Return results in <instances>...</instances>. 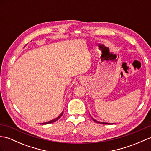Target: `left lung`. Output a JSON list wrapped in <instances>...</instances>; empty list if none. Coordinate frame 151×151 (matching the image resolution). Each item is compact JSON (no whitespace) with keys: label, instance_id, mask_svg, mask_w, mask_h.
Here are the masks:
<instances>
[{"label":"left lung","instance_id":"8db88e82","mask_svg":"<svg viewBox=\"0 0 151 151\" xmlns=\"http://www.w3.org/2000/svg\"><path fill=\"white\" fill-rule=\"evenodd\" d=\"M93 120L94 122H96V123H99V124H107V125H111V124H113L105 123V122H98V121H96V120H94V119H93Z\"/></svg>","mask_w":151,"mask_h":151}]
</instances>
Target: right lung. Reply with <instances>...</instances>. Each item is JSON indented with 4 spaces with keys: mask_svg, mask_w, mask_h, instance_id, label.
Segmentation results:
<instances>
[{
    "mask_svg": "<svg viewBox=\"0 0 151 151\" xmlns=\"http://www.w3.org/2000/svg\"><path fill=\"white\" fill-rule=\"evenodd\" d=\"M62 114H63V112L62 113H61V114L58 117H57V118H55V119H54V120H51V121H49V122H45V123H42V124H42V125H45V124H51V123H52V122H56L57 120H58V119L60 118L62 116Z\"/></svg>",
    "mask_w": 151,
    "mask_h": 151,
    "instance_id": "1",
    "label": "right lung"
}]
</instances>
